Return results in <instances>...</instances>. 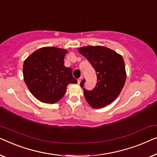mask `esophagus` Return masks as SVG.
<instances>
[{
    "label": "esophagus",
    "instance_id": "34e87169",
    "mask_svg": "<svg viewBox=\"0 0 157 157\" xmlns=\"http://www.w3.org/2000/svg\"><path fill=\"white\" fill-rule=\"evenodd\" d=\"M82 79H83V76L82 75L81 77H80V78H79L78 79V84H79V83H80L81 82V81L82 80Z\"/></svg>",
    "mask_w": 157,
    "mask_h": 157
}]
</instances>
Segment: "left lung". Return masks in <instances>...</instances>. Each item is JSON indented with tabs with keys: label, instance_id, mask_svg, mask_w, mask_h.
Here are the masks:
<instances>
[{
	"label": "left lung",
	"instance_id": "left-lung-1",
	"mask_svg": "<svg viewBox=\"0 0 157 157\" xmlns=\"http://www.w3.org/2000/svg\"><path fill=\"white\" fill-rule=\"evenodd\" d=\"M78 52L89 60L98 79L93 90L83 88L87 103L96 109L109 105L119 96L127 78L122 57L109 48L99 45L80 48ZM85 82V79L80 82L82 87Z\"/></svg>",
	"mask_w": 157,
	"mask_h": 157
}]
</instances>
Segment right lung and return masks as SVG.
<instances>
[{"instance_id":"1","label":"right lung","mask_w":157,"mask_h":157,"mask_svg":"<svg viewBox=\"0 0 157 157\" xmlns=\"http://www.w3.org/2000/svg\"><path fill=\"white\" fill-rule=\"evenodd\" d=\"M67 52L58 48H42L24 62V81L33 95L42 102H56L65 95L69 84L78 83L72 70L64 65Z\"/></svg>"}]
</instances>
